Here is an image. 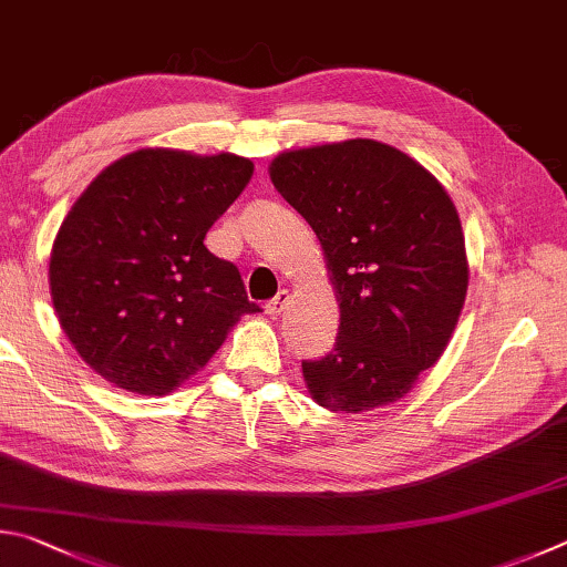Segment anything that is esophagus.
Masks as SVG:
<instances>
[{"instance_id": "obj_1", "label": "esophagus", "mask_w": 567, "mask_h": 567, "mask_svg": "<svg viewBox=\"0 0 567 567\" xmlns=\"http://www.w3.org/2000/svg\"><path fill=\"white\" fill-rule=\"evenodd\" d=\"M289 299H291L289 291H278V293L274 296V299L266 303V313L278 316V313H281V311L286 309V303H289Z\"/></svg>"}]
</instances>
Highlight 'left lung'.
<instances>
[{"label":"left lung","instance_id":"left-lung-1","mask_svg":"<svg viewBox=\"0 0 567 567\" xmlns=\"http://www.w3.org/2000/svg\"><path fill=\"white\" fill-rule=\"evenodd\" d=\"M268 174L319 236L339 296L333 351L301 363L311 399L336 413L403 399L441 359L468 291L449 192L415 158L373 138L284 152Z\"/></svg>","mask_w":567,"mask_h":567}]
</instances>
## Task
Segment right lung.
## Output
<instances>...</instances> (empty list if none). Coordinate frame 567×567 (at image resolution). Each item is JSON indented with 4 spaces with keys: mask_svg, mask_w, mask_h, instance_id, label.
<instances>
[{
    "mask_svg": "<svg viewBox=\"0 0 567 567\" xmlns=\"http://www.w3.org/2000/svg\"><path fill=\"white\" fill-rule=\"evenodd\" d=\"M254 164L138 148L106 166L59 226L49 256L56 319L116 389L166 395L204 369L244 313L241 274L204 246Z\"/></svg>",
    "mask_w": 567,
    "mask_h": 567,
    "instance_id": "obj_1",
    "label": "right lung"
}]
</instances>
